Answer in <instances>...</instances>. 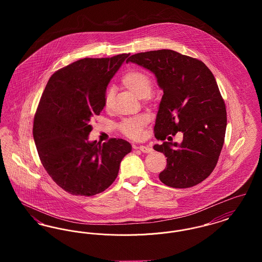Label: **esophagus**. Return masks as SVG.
<instances>
[{
  "label": "esophagus",
  "mask_w": 262,
  "mask_h": 262,
  "mask_svg": "<svg viewBox=\"0 0 262 262\" xmlns=\"http://www.w3.org/2000/svg\"><path fill=\"white\" fill-rule=\"evenodd\" d=\"M137 149L140 150V151L143 152V153H150V152L152 151V148H150L148 146H143V145L138 146V147H137Z\"/></svg>",
  "instance_id": "34e87169"
}]
</instances>
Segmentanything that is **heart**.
<instances>
[{
  "instance_id": "b5f03b06",
  "label": "heart",
  "mask_w": 262,
  "mask_h": 262,
  "mask_svg": "<svg viewBox=\"0 0 262 262\" xmlns=\"http://www.w3.org/2000/svg\"><path fill=\"white\" fill-rule=\"evenodd\" d=\"M121 81L124 88L134 92L139 98L143 100L149 98L150 92L152 90V79L148 74L138 70H130L123 75ZM113 96L114 92L112 89H108L104 97V104L106 107L110 106ZM144 125L145 122L141 118L126 119L120 125V130L125 137L137 139L141 137Z\"/></svg>"
}]
</instances>
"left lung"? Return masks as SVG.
Returning a JSON list of instances; mask_svg holds the SVG:
<instances>
[{"instance_id":"obj_1","label":"left lung","mask_w":262,"mask_h":262,"mask_svg":"<svg viewBox=\"0 0 262 262\" xmlns=\"http://www.w3.org/2000/svg\"><path fill=\"white\" fill-rule=\"evenodd\" d=\"M128 62L149 70L164 92L154 126L163 143L153 146L167 157L160 181L176 188L196 186L211 174L224 144L227 112L214 75L204 62L173 50L137 53ZM178 131L184 135L180 145L169 136Z\"/></svg>"}]
</instances>
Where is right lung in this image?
<instances>
[{
  "label": "right lung",
  "mask_w": 262,
  "mask_h": 262,
  "mask_svg": "<svg viewBox=\"0 0 262 262\" xmlns=\"http://www.w3.org/2000/svg\"><path fill=\"white\" fill-rule=\"evenodd\" d=\"M129 54L84 58L52 75L39 101L33 138L41 163L53 181L74 195L91 196L116 180L129 142L88 141L90 121L103 110L108 83Z\"/></svg>",
  "instance_id": "add662e5"
}]
</instances>
